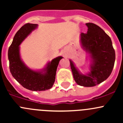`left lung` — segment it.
I'll list each match as a JSON object with an SVG mask.
<instances>
[{"instance_id":"left-lung-1","label":"left lung","mask_w":123,"mask_h":123,"mask_svg":"<svg viewBox=\"0 0 123 123\" xmlns=\"http://www.w3.org/2000/svg\"><path fill=\"white\" fill-rule=\"evenodd\" d=\"M87 33H81L80 40L83 48L91 58L90 71L83 74L69 60L73 77L79 85L93 87L108 78L112 73L115 59L112 41L100 27L93 23H86Z\"/></svg>"}]
</instances>
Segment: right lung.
Wrapping results in <instances>:
<instances>
[{
  "mask_svg": "<svg viewBox=\"0 0 123 123\" xmlns=\"http://www.w3.org/2000/svg\"><path fill=\"white\" fill-rule=\"evenodd\" d=\"M37 27V24L27 23L17 31L9 48L8 59L11 74L20 85L32 91H43L52 87L57 67L62 57L54 58L40 71L32 70L25 65L20 58L19 46Z\"/></svg>",
  "mask_w": 123,
  "mask_h": 123,
  "instance_id": "right-lung-1",
  "label": "right lung"
}]
</instances>
